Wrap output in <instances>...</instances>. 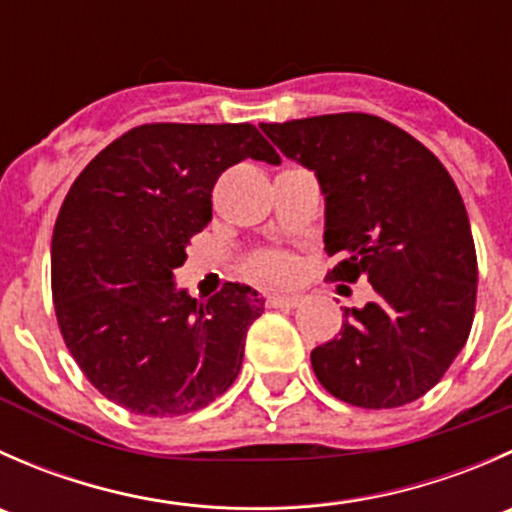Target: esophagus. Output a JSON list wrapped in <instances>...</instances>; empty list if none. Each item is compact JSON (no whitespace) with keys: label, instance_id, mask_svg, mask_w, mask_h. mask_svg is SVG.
<instances>
[{"label":"esophagus","instance_id":"1","mask_svg":"<svg viewBox=\"0 0 512 512\" xmlns=\"http://www.w3.org/2000/svg\"><path fill=\"white\" fill-rule=\"evenodd\" d=\"M299 302H302V299L287 297V294H270V297H267V304L275 309H294L299 307Z\"/></svg>","mask_w":512,"mask_h":512}]
</instances>
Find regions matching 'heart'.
I'll return each instance as SVG.
<instances>
[{
	"label": "heart",
	"instance_id": "obj_1",
	"mask_svg": "<svg viewBox=\"0 0 512 512\" xmlns=\"http://www.w3.org/2000/svg\"><path fill=\"white\" fill-rule=\"evenodd\" d=\"M299 265L289 252H257L247 262V275L257 282H267V285H287L297 277Z\"/></svg>",
	"mask_w": 512,
	"mask_h": 512
}]
</instances>
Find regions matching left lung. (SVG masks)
<instances>
[{
  "mask_svg": "<svg viewBox=\"0 0 512 512\" xmlns=\"http://www.w3.org/2000/svg\"><path fill=\"white\" fill-rule=\"evenodd\" d=\"M260 128L317 175L324 250L339 255L327 280L366 277L376 292L312 352L319 384L361 409L421 399L466 347L476 312V245L456 183L423 143L371 113Z\"/></svg>",
  "mask_w": 512,
  "mask_h": 512,
  "instance_id": "left-lung-1",
  "label": "left lung"
}]
</instances>
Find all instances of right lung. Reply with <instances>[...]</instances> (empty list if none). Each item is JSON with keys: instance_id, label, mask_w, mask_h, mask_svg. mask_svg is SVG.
<instances>
[{"instance_id": "obj_1", "label": "right lung", "mask_w": 512, "mask_h": 512, "mask_svg": "<svg viewBox=\"0 0 512 512\" xmlns=\"http://www.w3.org/2000/svg\"><path fill=\"white\" fill-rule=\"evenodd\" d=\"M280 156L252 123H146L81 170L51 237L61 337L86 379L141 416L198 411L232 386L265 309L227 282L200 302L175 289L185 245L213 220V188L240 160Z\"/></svg>"}]
</instances>
